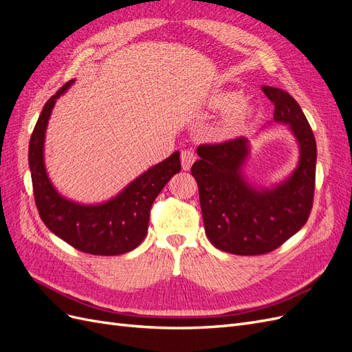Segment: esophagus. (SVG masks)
<instances>
[{
    "label": "esophagus",
    "instance_id": "esophagus-1",
    "mask_svg": "<svg viewBox=\"0 0 352 352\" xmlns=\"http://www.w3.org/2000/svg\"><path fill=\"white\" fill-rule=\"evenodd\" d=\"M180 158H182V168L189 170L190 166H192L195 162V154L192 151L185 150L182 151V154H180Z\"/></svg>",
    "mask_w": 352,
    "mask_h": 352
}]
</instances>
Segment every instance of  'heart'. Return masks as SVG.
<instances>
[{
  "label": "heart",
  "instance_id": "1",
  "mask_svg": "<svg viewBox=\"0 0 352 352\" xmlns=\"http://www.w3.org/2000/svg\"><path fill=\"white\" fill-rule=\"evenodd\" d=\"M242 95L238 91H223L211 95L208 105L216 111H228L225 120L221 123L223 133H230L235 127L242 124L251 114V109L247 104H241Z\"/></svg>",
  "mask_w": 352,
  "mask_h": 352
}]
</instances>
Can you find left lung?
I'll list each match as a JSON object with an SVG mask.
<instances>
[{
	"label": "left lung",
	"mask_w": 352,
	"mask_h": 352,
	"mask_svg": "<svg viewBox=\"0 0 352 352\" xmlns=\"http://www.w3.org/2000/svg\"><path fill=\"white\" fill-rule=\"evenodd\" d=\"M274 104L273 122L289 127L300 150L294 172L269 188L255 186L245 175L251 153L245 136L223 144L199 145L190 173L199 189L206 233L220 251L260 255L279 248L300 230L313 207L317 146L298 102L279 88L263 87Z\"/></svg>",
	"instance_id": "1"
}]
</instances>
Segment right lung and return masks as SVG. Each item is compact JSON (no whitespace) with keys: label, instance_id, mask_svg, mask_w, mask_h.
Wrapping results in <instances>:
<instances>
[{"label":"right lung","instance_id":"add662e5","mask_svg":"<svg viewBox=\"0 0 352 352\" xmlns=\"http://www.w3.org/2000/svg\"><path fill=\"white\" fill-rule=\"evenodd\" d=\"M73 83L74 79L69 80L45 102L30 136L29 168L35 202L45 226L73 248L92 255H120L135 250L146 236L154 199L180 172L179 151L148 168L107 201L82 204L61 195L47 173L44 146L56 101Z\"/></svg>","mask_w":352,"mask_h":352}]
</instances>
